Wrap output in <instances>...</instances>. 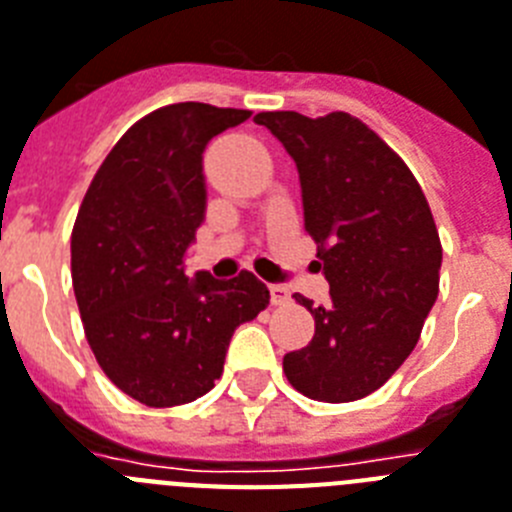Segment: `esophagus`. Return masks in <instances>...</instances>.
<instances>
[{
	"label": "esophagus",
	"instance_id": "obj_1",
	"mask_svg": "<svg viewBox=\"0 0 512 512\" xmlns=\"http://www.w3.org/2000/svg\"><path fill=\"white\" fill-rule=\"evenodd\" d=\"M270 302L276 304V307H281V304L289 302V289H286V286H281V283H273V286H270Z\"/></svg>",
	"mask_w": 512,
	"mask_h": 512
}]
</instances>
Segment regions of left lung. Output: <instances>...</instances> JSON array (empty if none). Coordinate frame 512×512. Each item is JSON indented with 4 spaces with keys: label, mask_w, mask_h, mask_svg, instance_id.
<instances>
[{
    "label": "left lung",
    "mask_w": 512,
    "mask_h": 512,
    "mask_svg": "<svg viewBox=\"0 0 512 512\" xmlns=\"http://www.w3.org/2000/svg\"><path fill=\"white\" fill-rule=\"evenodd\" d=\"M299 171L304 231L317 242L328 307H312L315 336L283 356V372L312 401L375 393L406 362L440 291L442 244L422 187L364 122L333 111H263Z\"/></svg>",
    "instance_id": "obj_1"
}]
</instances>
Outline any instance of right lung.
I'll return each instance as SVG.
<instances>
[{
  "label": "right lung",
  "mask_w": 512,
  "mask_h": 512,
  "mask_svg": "<svg viewBox=\"0 0 512 512\" xmlns=\"http://www.w3.org/2000/svg\"><path fill=\"white\" fill-rule=\"evenodd\" d=\"M249 114L197 101L150 111L111 148L77 213L72 286L85 338L106 377L153 409L208 393L234 330L270 302L249 270L184 276L205 218V145Z\"/></svg>",
  "instance_id": "add662e5"
}]
</instances>
